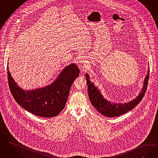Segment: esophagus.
Segmentation results:
<instances>
[{
    "mask_svg": "<svg viewBox=\"0 0 158 158\" xmlns=\"http://www.w3.org/2000/svg\"><path fill=\"white\" fill-rule=\"evenodd\" d=\"M79 63H81V64H83V66H85L86 64V61L84 60V58L82 57L79 59Z\"/></svg>",
    "mask_w": 158,
    "mask_h": 158,
    "instance_id": "esophagus-1",
    "label": "esophagus"
}]
</instances>
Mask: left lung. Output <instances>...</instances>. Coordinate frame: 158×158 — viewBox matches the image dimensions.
I'll use <instances>...</instances> for the list:
<instances>
[{
  "label": "left lung",
  "mask_w": 158,
  "mask_h": 158,
  "mask_svg": "<svg viewBox=\"0 0 158 158\" xmlns=\"http://www.w3.org/2000/svg\"><path fill=\"white\" fill-rule=\"evenodd\" d=\"M86 79L88 85V96L89 100L95 109L103 115L107 117H116L131 110L135 107L143 99L147 89L149 76V66L148 73L144 81L143 86L139 95L131 101L124 103H117L107 101L102 95L101 91L96 87L95 85L90 81L88 73H86Z\"/></svg>",
  "instance_id": "left-lung-1"
}]
</instances>
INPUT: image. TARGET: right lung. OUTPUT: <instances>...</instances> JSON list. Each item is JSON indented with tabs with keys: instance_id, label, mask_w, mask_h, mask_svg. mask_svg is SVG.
<instances>
[{
	"instance_id": "1",
	"label": "right lung",
	"mask_w": 158,
	"mask_h": 158,
	"mask_svg": "<svg viewBox=\"0 0 158 158\" xmlns=\"http://www.w3.org/2000/svg\"><path fill=\"white\" fill-rule=\"evenodd\" d=\"M77 66H66L55 81L48 86L32 90H23L13 79L7 66L9 88L15 100L32 114L44 118L57 116L65 106L72 83L79 75Z\"/></svg>"
}]
</instances>
